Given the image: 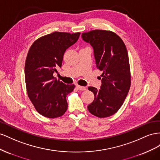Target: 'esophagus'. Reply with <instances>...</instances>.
Returning a JSON list of instances; mask_svg holds the SVG:
<instances>
[{"mask_svg": "<svg viewBox=\"0 0 160 160\" xmlns=\"http://www.w3.org/2000/svg\"><path fill=\"white\" fill-rule=\"evenodd\" d=\"M76 88L80 90H85L86 89L85 86H79V85H76Z\"/></svg>", "mask_w": 160, "mask_h": 160, "instance_id": "34e87169", "label": "esophagus"}]
</instances>
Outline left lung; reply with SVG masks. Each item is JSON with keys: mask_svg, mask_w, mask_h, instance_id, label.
<instances>
[{"mask_svg": "<svg viewBox=\"0 0 160 160\" xmlns=\"http://www.w3.org/2000/svg\"><path fill=\"white\" fill-rule=\"evenodd\" d=\"M94 49L96 66L102 72L100 89L90 86L94 101L88 106L92 115L110 117L121 108L131 86L129 56L124 42L111 31L92 30L82 34Z\"/></svg>", "mask_w": 160, "mask_h": 160, "instance_id": "8db88e82", "label": "left lung"}]
</instances>
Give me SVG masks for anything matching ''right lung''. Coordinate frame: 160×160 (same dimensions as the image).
<instances>
[{
	"label": "right lung",
	"mask_w": 160,
	"mask_h": 160,
	"mask_svg": "<svg viewBox=\"0 0 160 160\" xmlns=\"http://www.w3.org/2000/svg\"><path fill=\"white\" fill-rule=\"evenodd\" d=\"M80 34L53 32L35 41L29 50L25 65L27 92L42 116L57 118L67 111L66 96L75 86L65 84L53 74L61 68L66 50L77 42Z\"/></svg>",
	"instance_id": "obj_1"
}]
</instances>
